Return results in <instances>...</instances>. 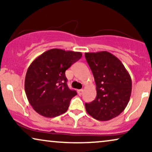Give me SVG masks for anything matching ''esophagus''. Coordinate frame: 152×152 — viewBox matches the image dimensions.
Masks as SVG:
<instances>
[{
  "instance_id": "34e87169",
  "label": "esophagus",
  "mask_w": 152,
  "mask_h": 152,
  "mask_svg": "<svg viewBox=\"0 0 152 152\" xmlns=\"http://www.w3.org/2000/svg\"><path fill=\"white\" fill-rule=\"evenodd\" d=\"M83 92H84V90H83V89H80V90L77 91V93H78L79 95H82Z\"/></svg>"
}]
</instances>
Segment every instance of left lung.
<instances>
[{
	"label": "left lung",
	"instance_id": "8db88e82",
	"mask_svg": "<svg viewBox=\"0 0 152 152\" xmlns=\"http://www.w3.org/2000/svg\"><path fill=\"white\" fill-rule=\"evenodd\" d=\"M96 84L97 96L86 103V110L93 118L107 121L124 111L132 93L130 75L120 59L107 51L85 53Z\"/></svg>",
	"mask_w": 152,
	"mask_h": 152
}]
</instances>
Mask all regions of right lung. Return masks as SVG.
Listing matches in <instances>:
<instances>
[{
  "label": "right lung",
  "mask_w": 152,
  "mask_h": 152,
  "mask_svg": "<svg viewBox=\"0 0 152 152\" xmlns=\"http://www.w3.org/2000/svg\"><path fill=\"white\" fill-rule=\"evenodd\" d=\"M82 56L80 52L54 48L32 62L26 72L25 91L37 113L55 118L67 111L77 92L68 87L65 72Z\"/></svg>",
  "instance_id": "add662e5"
}]
</instances>
